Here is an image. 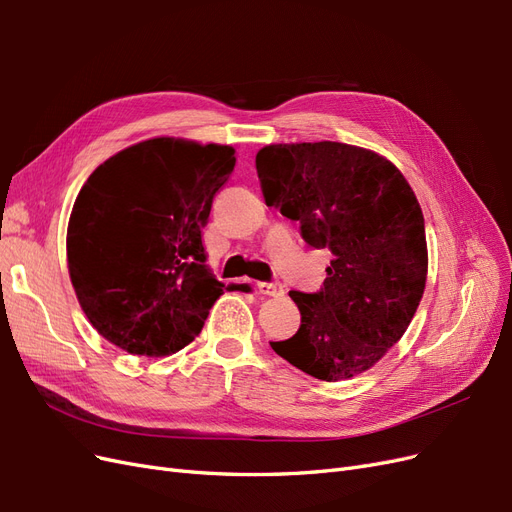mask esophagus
I'll use <instances>...</instances> for the list:
<instances>
[{
    "instance_id": "esophagus-1",
    "label": "esophagus",
    "mask_w": 512,
    "mask_h": 512,
    "mask_svg": "<svg viewBox=\"0 0 512 512\" xmlns=\"http://www.w3.org/2000/svg\"><path fill=\"white\" fill-rule=\"evenodd\" d=\"M256 288L260 294H265V297H282L284 294V286L277 282H258Z\"/></svg>"
}]
</instances>
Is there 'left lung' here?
<instances>
[{
    "instance_id": "8db88e82",
    "label": "left lung",
    "mask_w": 512,
    "mask_h": 512,
    "mask_svg": "<svg viewBox=\"0 0 512 512\" xmlns=\"http://www.w3.org/2000/svg\"><path fill=\"white\" fill-rule=\"evenodd\" d=\"M256 170L267 207L333 254L318 292H290L301 327L271 348L324 382L363 374L399 342L421 303V205L395 164L346 143L267 145L256 153Z\"/></svg>"
}]
</instances>
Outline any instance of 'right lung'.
<instances>
[{
    "label": "right lung",
    "instance_id": "1",
    "mask_svg": "<svg viewBox=\"0 0 512 512\" xmlns=\"http://www.w3.org/2000/svg\"><path fill=\"white\" fill-rule=\"evenodd\" d=\"M235 149L149 138L89 175L68 224V271L85 316L117 348L166 356L203 329L224 284L203 228Z\"/></svg>",
    "mask_w": 512,
    "mask_h": 512
}]
</instances>
